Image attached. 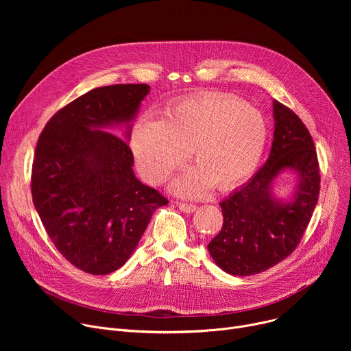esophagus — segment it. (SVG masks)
Returning <instances> with one entry per match:
<instances>
[{
    "instance_id": "1",
    "label": "esophagus",
    "mask_w": 351,
    "mask_h": 351,
    "mask_svg": "<svg viewBox=\"0 0 351 351\" xmlns=\"http://www.w3.org/2000/svg\"><path fill=\"white\" fill-rule=\"evenodd\" d=\"M176 206L179 207V210H180V211H183V213H186V214H191V213H194V210H195V206H194V204L176 203Z\"/></svg>"
}]
</instances>
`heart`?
<instances>
[{
    "mask_svg": "<svg viewBox=\"0 0 351 351\" xmlns=\"http://www.w3.org/2000/svg\"><path fill=\"white\" fill-rule=\"evenodd\" d=\"M268 143L263 114L225 94H198L179 99L164 111V119L143 115L130 133V148L140 175L162 182L186 162L197 164L173 180L176 193L204 195L214 184L229 190L258 168Z\"/></svg>",
    "mask_w": 351,
    "mask_h": 351,
    "instance_id": "1",
    "label": "heart"
}]
</instances>
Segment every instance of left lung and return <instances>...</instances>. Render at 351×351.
Returning a JSON list of instances; mask_svg holds the SVG:
<instances>
[{"label": "left lung", "mask_w": 351, "mask_h": 351, "mask_svg": "<svg viewBox=\"0 0 351 351\" xmlns=\"http://www.w3.org/2000/svg\"><path fill=\"white\" fill-rule=\"evenodd\" d=\"M274 141L267 162L222 203L223 225L210 241L215 264L236 276L269 269L295 250L319 195V165L313 137L290 108L274 101ZM294 170L298 183L289 202L273 194L274 179Z\"/></svg>", "instance_id": "1"}]
</instances>
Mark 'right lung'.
<instances>
[{
	"mask_svg": "<svg viewBox=\"0 0 351 351\" xmlns=\"http://www.w3.org/2000/svg\"><path fill=\"white\" fill-rule=\"evenodd\" d=\"M148 84L94 88L41 132L32 168L33 204L58 252L76 268L107 275L132 256L154 211L168 204L133 172L129 144L108 132L132 121Z\"/></svg>",
	"mask_w": 351,
	"mask_h": 351,
	"instance_id": "add662e5",
	"label": "right lung"
}]
</instances>
